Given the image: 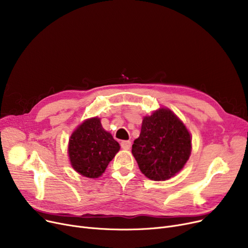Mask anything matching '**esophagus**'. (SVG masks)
Instances as JSON below:
<instances>
[{
	"label": "esophagus",
	"mask_w": 248,
	"mask_h": 248,
	"mask_svg": "<svg viewBox=\"0 0 248 248\" xmlns=\"http://www.w3.org/2000/svg\"><path fill=\"white\" fill-rule=\"evenodd\" d=\"M132 146V142L131 140H123L121 142V147L124 149V150H128L129 148H131Z\"/></svg>",
	"instance_id": "esophagus-1"
}]
</instances>
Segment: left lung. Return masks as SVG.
<instances>
[{
  "mask_svg": "<svg viewBox=\"0 0 248 248\" xmlns=\"http://www.w3.org/2000/svg\"><path fill=\"white\" fill-rule=\"evenodd\" d=\"M132 153L146 177L165 181L177 174L188 161L191 137L171 110L162 108L144 117Z\"/></svg>",
  "mask_w": 248,
  "mask_h": 248,
  "instance_id": "8db88e82",
  "label": "left lung"
}]
</instances>
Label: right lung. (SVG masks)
Here are the masks:
<instances>
[{
  "instance_id": "add662e5",
  "label": "right lung",
  "mask_w": 248,
  "mask_h": 248,
  "mask_svg": "<svg viewBox=\"0 0 248 248\" xmlns=\"http://www.w3.org/2000/svg\"><path fill=\"white\" fill-rule=\"evenodd\" d=\"M120 145L104 131L100 120L85 121L72 134L68 154L74 170L87 178L99 177L119 152Z\"/></svg>"
}]
</instances>
